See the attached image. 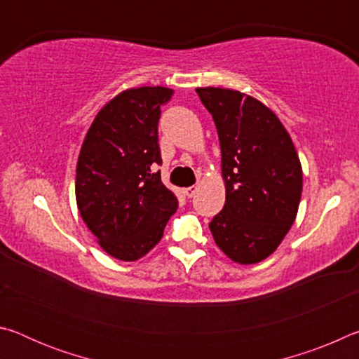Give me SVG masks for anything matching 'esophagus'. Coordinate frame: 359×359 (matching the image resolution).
I'll use <instances>...</instances> for the list:
<instances>
[{"label":"esophagus","mask_w":359,"mask_h":359,"mask_svg":"<svg viewBox=\"0 0 359 359\" xmlns=\"http://www.w3.org/2000/svg\"><path fill=\"white\" fill-rule=\"evenodd\" d=\"M196 191H198V187H188V188H185V190H184L185 196H188V198H193L194 193H196Z\"/></svg>","instance_id":"obj_1"}]
</instances>
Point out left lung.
<instances>
[{
    "instance_id": "obj_1",
    "label": "left lung",
    "mask_w": 359,
    "mask_h": 359,
    "mask_svg": "<svg viewBox=\"0 0 359 359\" xmlns=\"http://www.w3.org/2000/svg\"><path fill=\"white\" fill-rule=\"evenodd\" d=\"M196 92L215 121L226 191L210 233L234 263L257 264L277 250L296 220L302 193L299 156L264 102L231 88Z\"/></svg>"
}]
</instances>
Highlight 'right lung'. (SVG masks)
I'll list each match as a JSON object with an SVG mask.
<instances>
[{"label": "right lung", "mask_w": 359, "mask_h": 359, "mask_svg": "<svg viewBox=\"0 0 359 359\" xmlns=\"http://www.w3.org/2000/svg\"><path fill=\"white\" fill-rule=\"evenodd\" d=\"M166 87L126 88L107 101L85 135L76 168L77 209L100 247L120 261H136L163 238L179 208L161 182L158 145Z\"/></svg>", "instance_id": "right-lung-1"}]
</instances>
